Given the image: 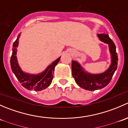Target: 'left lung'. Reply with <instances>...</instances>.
<instances>
[{
	"mask_svg": "<svg viewBox=\"0 0 128 128\" xmlns=\"http://www.w3.org/2000/svg\"><path fill=\"white\" fill-rule=\"evenodd\" d=\"M97 36L102 42L109 46L112 58V63L106 70L103 73L95 74L86 71L80 64L77 61L72 60V76L79 87L87 90L94 91L104 88L112 80L118 66V56L116 51V46L108 34H98Z\"/></svg>",
	"mask_w": 128,
	"mask_h": 128,
	"instance_id": "1",
	"label": "left lung"
}]
</instances>
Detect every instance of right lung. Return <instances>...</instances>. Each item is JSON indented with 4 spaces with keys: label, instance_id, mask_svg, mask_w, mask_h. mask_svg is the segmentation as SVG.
Returning a JSON list of instances; mask_svg holds the SVG:
<instances>
[{
    "label": "right lung",
    "instance_id": "1",
    "mask_svg": "<svg viewBox=\"0 0 128 128\" xmlns=\"http://www.w3.org/2000/svg\"><path fill=\"white\" fill-rule=\"evenodd\" d=\"M20 34L18 35L17 38L13 44L12 54L10 59V66L12 70L22 86L29 90H34L35 91H41L50 86L53 78L55 66L59 62L60 57L56 59L41 73L38 74H30L23 71L19 66L16 58V51L18 46L19 38Z\"/></svg>",
    "mask_w": 128,
    "mask_h": 128
}]
</instances>
